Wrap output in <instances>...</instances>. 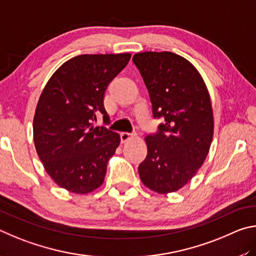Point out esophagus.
Listing matches in <instances>:
<instances>
[{
  "label": "esophagus",
  "mask_w": 256,
  "mask_h": 256,
  "mask_svg": "<svg viewBox=\"0 0 256 256\" xmlns=\"http://www.w3.org/2000/svg\"><path fill=\"white\" fill-rule=\"evenodd\" d=\"M136 137V134H130V132H120V138L121 142H126L127 140H130V138Z\"/></svg>",
  "instance_id": "obj_1"
}]
</instances>
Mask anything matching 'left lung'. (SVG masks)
Listing matches in <instances>:
<instances>
[{
	"label": "left lung",
	"instance_id": "obj_1",
	"mask_svg": "<svg viewBox=\"0 0 256 256\" xmlns=\"http://www.w3.org/2000/svg\"><path fill=\"white\" fill-rule=\"evenodd\" d=\"M144 80L158 132L145 137L147 156L138 166L140 180L160 194L184 186L204 164L214 137L212 100L202 76L191 62L171 52L132 57Z\"/></svg>",
	"mask_w": 256,
	"mask_h": 256
}]
</instances>
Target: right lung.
<instances>
[{
    "label": "right lung",
    "mask_w": 256,
    "mask_h": 256,
    "mask_svg": "<svg viewBox=\"0 0 256 256\" xmlns=\"http://www.w3.org/2000/svg\"><path fill=\"white\" fill-rule=\"evenodd\" d=\"M132 54L80 55L65 62L44 85L34 116V142L58 186L85 194L102 186L120 136L94 127L96 114L109 120L103 96Z\"/></svg>",
    "instance_id": "right-lung-1"
}]
</instances>
